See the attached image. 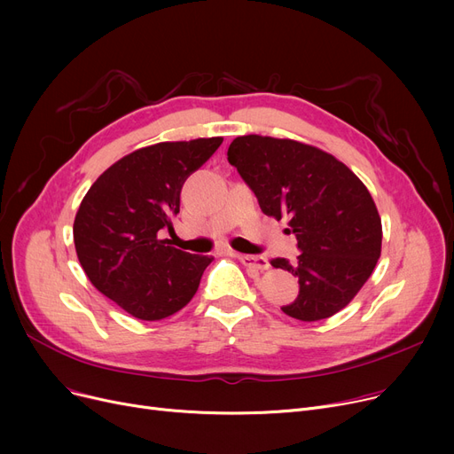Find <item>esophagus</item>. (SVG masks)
Segmentation results:
<instances>
[{"instance_id":"1","label":"esophagus","mask_w":454,"mask_h":454,"mask_svg":"<svg viewBox=\"0 0 454 454\" xmlns=\"http://www.w3.org/2000/svg\"><path fill=\"white\" fill-rule=\"evenodd\" d=\"M237 257H239V261H241L245 267H250V269H255V270H267L270 267L267 257H263V255H243V254H237Z\"/></svg>"}]
</instances>
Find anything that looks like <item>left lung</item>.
<instances>
[{"label":"left lung","instance_id":"left-lung-1","mask_svg":"<svg viewBox=\"0 0 454 454\" xmlns=\"http://www.w3.org/2000/svg\"><path fill=\"white\" fill-rule=\"evenodd\" d=\"M228 161L269 217L289 219L300 255L276 257L274 269L298 278V298L281 311L301 322L329 318L344 309L372 276L380 255L383 228L366 185L313 145L269 136H239Z\"/></svg>","mask_w":454,"mask_h":454}]
</instances>
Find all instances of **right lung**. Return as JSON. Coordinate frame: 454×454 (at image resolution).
I'll return each mask as SVG.
<instances>
[{"label":"right lung","mask_w":454,"mask_h":454,"mask_svg":"<svg viewBox=\"0 0 454 454\" xmlns=\"http://www.w3.org/2000/svg\"><path fill=\"white\" fill-rule=\"evenodd\" d=\"M223 137L163 141L137 149L93 182L74 223L81 267L99 293L137 320H161L195 296L211 255L160 239L173 230L180 191Z\"/></svg>","instance_id":"1"}]
</instances>
